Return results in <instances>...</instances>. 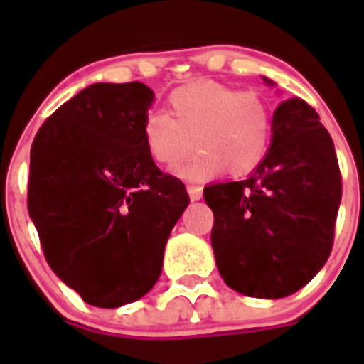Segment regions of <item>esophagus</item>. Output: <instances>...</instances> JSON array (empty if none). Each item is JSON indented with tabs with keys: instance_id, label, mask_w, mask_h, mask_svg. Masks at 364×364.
I'll return each instance as SVG.
<instances>
[{
	"instance_id": "esophagus-1",
	"label": "esophagus",
	"mask_w": 364,
	"mask_h": 364,
	"mask_svg": "<svg viewBox=\"0 0 364 364\" xmlns=\"http://www.w3.org/2000/svg\"><path fill=\"white\" fill-rule=\"evenodd\" d=\"M188 193H189V198H191L193 202L200 200V198H202V188H200V186L189 184L188 186Z\"/></svg>"
}]
</instances>
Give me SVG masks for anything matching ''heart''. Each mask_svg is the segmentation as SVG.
I'll return each instance as SVG.
<instances>
[{"label": "heart", "mask_w": 364, "mask_h": 364, "mask_svg": "<svg viewBox=\"0 0 364 364\" xmlns=\"http://www.w3.org/2000/svg\"><path fill=\"white\" fill-rule=\"evenodd\" d=\"M171 117L147 112L142 124L146 151L154 162L178 166L193 153V138L204 154L178 169L202 180L220 169L233 176L252 173L269 149L273 109L259 91H237L217 82H193L169 95Z\"/></svg>", "instance_id": "b5f03b06"}]
</instances>
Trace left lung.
<instances>
[{"label":"left lung","instance_id":"obj_1","mask_svg":"<svg viewBox=\"0 0 364 364\" xmlns=\"http://www.w3.org/2000/svg\"><path fill=\"white\" fill-rule=\"evenodd\" d=\"M341 191L337 154L319 114L304 100H284L273 112L268 153L252 175L204 188L224 282L259 299L306 286L332 252Z\"/></svg>","mask_w":364,"mask_h":364}]
</instances>
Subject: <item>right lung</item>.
I'll use <instances>...</instances> for the list:
<instances>
[{
	"mask_svg": "<svg viewBox=\"0 0 364 364\" xmlns=\"http://www.w3.org/2000/svg\"><path fill=\"white\" fill-rule=\"evenodd\" d=\"M153 100L140 82L92 83L32 142L28 215L50 269L92 306H124L153 288L189 204L182 180L144 146Z\"/></svg>",
	"mask_w": 364,
	"mask_h": 364,
	"instance_id": "add662e5",
	"label": "right lung"
}]
</instances>
